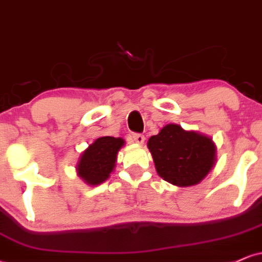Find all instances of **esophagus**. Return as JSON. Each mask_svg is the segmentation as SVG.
Segmentation results:
<instances>
[{"instance_id": "1", "label": "esophagus", "mask_w": 262, "mask_h": 262, "mask_svg": "<svg viewBox=\"0 0 262 262\" xmlns=\"http://www.w3.org/2000/svg\"><path fill=\"white\" fill-rule=\"evenodd\" d=\"M131 137H132V140H134L135 142L140 143V145L145 142V136H143L142 134H132Z\"/></svg>"}]
</instances>
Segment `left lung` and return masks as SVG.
<instances>
[{
    "instance_id": "8db88e82",
    "label": "left lung",
    "mask_w": 262,
    "mask_h": 262,
    "mask_svg": "<svg viewBox=\"0 0 262 262\" xmlns=\"http://www.w3.org/2000/svg\"><path fill=\"white\" fill-rule=\"evenodd\" d=\"M157 173L176 186L199 184L215 164V145L210 137L166 125L147 143Z\"/></svg>"
}]
</instances>
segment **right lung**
I'll use <instances>...</instances> for the list:
<instances>
[{
    "label": "right lung",
    "mask_w": 262,
    "mask_h": 262,
    "mask_svg": "<svg viewBox=\"0 0 262 262\" xmlns=\"http://www.w3.org/2000/svg\"><path fill=\"white\" fill-rule=\"evenodd\" d=\"M123 143L125 141L120 137L103 136L95 140L78 161V176L89 185L102 184L114 170L117 152Z\"/></svg>",
    "instance_id": "obj_1"
}]
</instances>
